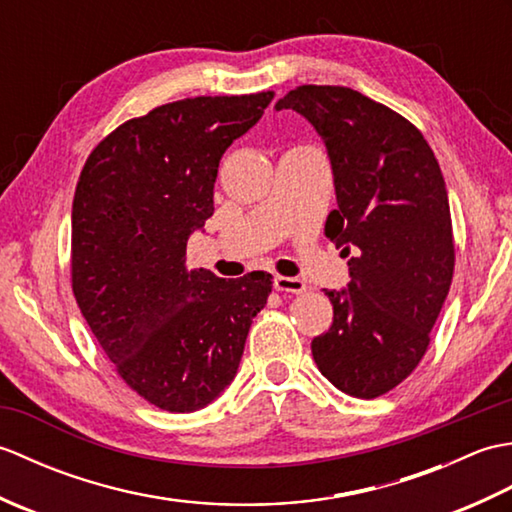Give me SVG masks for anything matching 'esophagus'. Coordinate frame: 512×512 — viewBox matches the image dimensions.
<instances>
[{"instance_id":"1","label":"esophagus","mask_w":512,"mask_h":512,"mask_svg":"<svg viewBox=\"0 0 512 512\" xmlns=\"http://www.w3.org/2000/svg\"><path fill=\"white\" fill-rule=\"evenodd\" d=\"M275 288L281 292H292V295H299V292H306V281L299 277H275Z\"/></svg>"}]
</instances>
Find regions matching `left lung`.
<instances>
[{"label": "left lung", "instance_id": "8db88e82", "mask_svg": "<svg viewBox=\"0 0 512 512\" xmlns=\"http://www.w3.org/2000/svg\"><path fill=\"white\" fill-rule=\"evenodd\" d=\"M275 110H295L323 140L339 204L325 235L350 270L347 288L325 290L334 319L312 358L345 394H387L427 352L453 279L440 165L409 121L350 88L301 85Z\"/></svg>", "mask_w": 512, "mask_h": 512}]
</instances>
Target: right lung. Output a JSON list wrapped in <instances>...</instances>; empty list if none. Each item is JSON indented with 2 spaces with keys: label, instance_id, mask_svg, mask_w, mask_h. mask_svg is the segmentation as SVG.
Returning <instances> with one entry per match:
<instances>
[{
  "label": "right lung",
  "instance_id": "obj_1",
  "mask_svg": "<svg viewBox=\"0 0 512 512\" xmlns=\"http://www.w3.org/2000/svg\"><path fill=\"white\" fill-rule=\"evenodd\" d=\"M273 92L198 96L134 118L96 147L72 202V290L118 374L165 411H198L233 383L273 277L187 270L213 215L217 167Z\"/></svg>",
  "mask_w": 512,
  "mask_h": 512
}]
</instances>
